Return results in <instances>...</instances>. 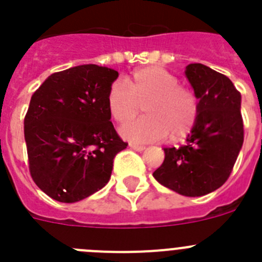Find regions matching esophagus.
I'll return each instance as SVG.
<instances>
[{"mask_svg": "<svg viewBox=\"0 0 262 262\" xmlns=\"http://www.w3.org/2000/svg\"><path fill=\"white\" fill-rule=\"evenodd\" d=\"M129 148H133L134 151H138V152H142L145 149L144 145H139V144H135V143H131V144H129Z\"/></svg>", "mask_w": 262, "mask_h": 262, "instance_id": "obj_1", "label": "esophagus"}]
</instances>
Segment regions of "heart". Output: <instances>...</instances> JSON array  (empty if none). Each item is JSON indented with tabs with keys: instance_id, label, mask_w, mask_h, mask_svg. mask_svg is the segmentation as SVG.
I'll return each mask as SVG.
<instances>
[{
	"instance_id": "obj_1",
	"label": "heart",
	"mask_w": 262,
	"mask_h": 262,
	"mask_svg": "<svg viewBox=\"0 0 262 262\" xmlns=\"http://www.w3.org/2000/svg\"><path fill=\"white\" fill-rule=\"evenodd\" d=\"M142 105L147 117L129 122L120 135L131 143H149L181 139L195 123L198 99L191 89L178 84V78L161 67H145L134 72L128 85L114 81L107 92V107L118 123H126Z\"/></svg>"
}]
</instances>
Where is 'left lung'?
Returning <instances> with one entry per match:
<instances>
[{"instance_id":"8db88e82","label":"left lung","mask_w":262,"mask_h":262,"mask_svg":"<svg viewBox=\"0 0 262 262\" xmlns=\"http://www.w3.org/2000/svg\"><path fill=\"white\" fill-rule=\"evenodd\" d=\"M198 102V117L186 144L164 148L154 172L157 181L186 196L216 190L230 177L244 142L242 94L227 76L195 62L185 71Z\"/></svg>"}]
</instances>
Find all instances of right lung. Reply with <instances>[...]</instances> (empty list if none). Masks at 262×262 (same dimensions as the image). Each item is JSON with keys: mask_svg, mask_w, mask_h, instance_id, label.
<instances>
[{"mask_svg": "<svg viewBox=\"0 0 262 262\" xmlns=\"http://www.w3.org/2000/svg\"><path fill=\"white\" fill-rule=\"evenodd\" d=\"M118 73L96 64L51 75L32 94L25 140L32 180L52 200L73 203L108 182L127 147L110 122L107 92Z\"/></svg>", "mask_w": 262, "mask_h": 262, "instance_id": "1", "label": "right lung"}]
</instances>
